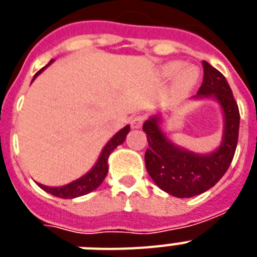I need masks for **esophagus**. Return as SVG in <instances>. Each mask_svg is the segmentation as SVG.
Returning <instances> with one entry per match:
<instances>
[{"mask_svg": "<svg viewBox=\"0 0 257 257\" xmlns=\"http://www.w3.org/2000/svg\"><path fill=\"white\" fill-rule=\"evenodd\" d=\"M144 120H145V116L144 114H137L132 118L131 121V124H132V128H141V125L144 124Z\"/></svg>", "mask_w": 257, "mask_h": 257, "instance_id": "esophagus-1", "label": "esophagus"}]
</instances>
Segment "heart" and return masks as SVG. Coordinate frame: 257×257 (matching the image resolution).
Masks as SVG:
<instances>
[{
  "label": "heart",
  "instance_id": "b5f03b06",
  "mask_svg": "<svg viewBox=\"0 0 257 257\" xmlns=\"http://www.w3.org/2000/svg\"><path fill=\"white\" fill-rule=\"evenodd\" d=\"M183 69V64L180 62H171L164 68V74L167 77H173L179 73V70ZM199 78V70L196 68H185L182 70L177 77V85L181 89H189L195 85Z\"/></svg>",
  "mask_w": 257,
  "mask_h": 257
}]
</instances>
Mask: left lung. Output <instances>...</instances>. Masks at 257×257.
Segmentation results:
<instances>
[{
	"instance_id": "left-lung-1",
	"label": "left lung",
	"mask_w": 257,
	"mask_h": 257,
	"mask_svg": "<svg viewBox=\"0 0 257 257\" xmlns=\"http://www.w3.org/2000/svg\"><path fill=\"white\" fill-rule=\"evenodd\" d=\"M204 78L196 97H215L224 112L223 143L211 155H196L176 147L151 117L143 125L148 139L145 165L149 176L169 195L192 197L212 188L229 168L239 139L240 113L227 80L219 70L203 61Z\"/></svg>"
}]
</instances>
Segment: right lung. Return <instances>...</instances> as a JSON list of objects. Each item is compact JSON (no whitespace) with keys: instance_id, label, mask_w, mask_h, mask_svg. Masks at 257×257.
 <instances>
[{"instance_id":"obj_1","label":"right lung","mask_w":257,"mask_h":257,"mask_svg":"<svg viewBox=\"0 0 257 257\" xmlns=\"http://www.w3.org/2000/svg\"><path fill=\"white\" fill-rule=\"evenodd\" d=\"M49 64H48V65H49ZM45 68H42L41 70H38L37 73H36V76L41 73ZM36 76H34V77H36ZM129 129H131L129 128V125H126L125 128L121 129L120 132H117L116 135L110 139V141H109L108 144L104 147V149H102V152H101L100 155V159H98V161L96 163V165H94L85 176H82V177L77 179L76 181H73V183L68 184V185H64V187L52 188L46 187V185H42V184H38V185H40L45 192H48L50 195L56 196V197H60V199H74V197L84 196L86 195V193H89V192L94 191L96 188L100 187L101 183L104 181L105 176L108 173L109 155L114 151V148H116L117 145H120L124 143L125 137H126V135H128L129 132Z\"/></svg>"}]
</instances>
